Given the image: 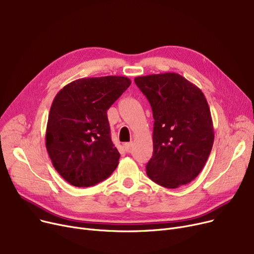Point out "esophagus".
I'll return each mask as SVG.
<instances>
[{
	"label": "esophagus",
	"mask_w": 254,
	"mask_h": 254,
	"mask_svg": "<svg viewBox=\"0 0 254 254\" xmlns=\"http://www.w3.org/2000/svg\"><path fill=\"white\" fill-rule=\"evenodd\" d=\"M124 147H125V149H126L127 152H129V151H130V149H131V147H132V143H131V142H128V143H125Z\"/></svg>",
	"instance_id": "esophagus-1"
}]
</instances>
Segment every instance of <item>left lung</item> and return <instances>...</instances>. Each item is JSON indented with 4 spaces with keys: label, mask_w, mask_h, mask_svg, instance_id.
<instances>
[{
    "label": "left lung",
    "mask_w": 254,
    "mask_h": 254,
    "mask_svg": "<svg viewBox=\"0 0 254 254\" xmlns=\"http://www.w3.org/2000/svg\"><path fill=\"white\" fill-rule=\"evenodd\" d=\"M135 82L149 101L154 119L148 177L167 189L191 182L204 168L214 142L204 93L177 73L139 76Z\"/></svg>",
    "instance_id": "1"
}]
</instances>
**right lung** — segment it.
Wrapping results in <instances>:
<instances>
[{"instance_id": "right-lung-1", "label": "right lung", "mask_w": 254, "mask_h": 254, "mask_svg": "<svg viewBox=\"0 0 254 254\" xmlns=\"http://www.w3.org/2000/svg\"><path fill=\"white\" fill-rule=\"evenodd\" d=\"M130 82L125 76L81 78L58 92L48 116L46 149L66 182L88 188L116 169L120 154L111 141L107 110Z\"/></svg>"}]
</instances>
